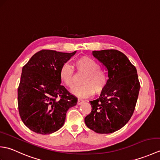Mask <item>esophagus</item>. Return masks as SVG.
<instances>
[{"label": "esophagus", "mask_w": 160, "mask_h": 160, "mask_svg": "<svg viewBox=\"0 0 160 160\" xmlns=\"http://www.w3.org/2000/svg\"><path fill=\"white\" fill-rule=\"evenodd\" d=\"M84 100H81V99H78V105H81L82 103H84Z\"/></svg>", "instance_id": "esophagus-1"}]
</instances>
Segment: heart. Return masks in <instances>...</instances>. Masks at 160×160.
I'll list each match as a JSON object with an SVG mask.
<instances>
[{"label": "heart", "mask_w": 160, "mask_h": 160, "mask_svg": "<svg viewBox=\"0 0 160 160\" xmlns=\"http://www.w3.org/2000/svg\"><path fill=\"white\" fill-rule=\"evenodd\" d=\"M73 66L78 72L85 73L82 80L83 85L74 88L72 92L80 98L91 96L94 93H100L108 83V76L104 71L100 69L96 60L87 56L78 58ZM60 80L64 85L69 88L74 87V71L69 64H64L59 71Z\"/></svg>", "instance_id": "obj_1"}]
</instances>
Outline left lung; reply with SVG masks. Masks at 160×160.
<instances>
[{"instance_id":"8db88e82","label":"left lung","mask_w":160,"mask_h":160,"mask_svg":"<svg viewBox=\"0 0 160 160\" xmlns=\"http://www.w3.org/2000/svg\"><path fill=\"white\" fill-rule=\"evenodd\" d=\"M92 54L106 67L108 79L99 98L90 101L92 108L84 122L98 133H111L123 127L133 113L140 88L137 70L120 51H93Z\"/></svg>"}]
</instances>
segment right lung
Here are the masks:
<instances>
[{
  "label": "right lung",
  "mask_w": 160,
  "mask_h": 160,
  "mask_svg": "<svg viewBox=\"0 0 160 160\" xmlns=\"http://www.w3.org/2000/svg\"><path fill=\"white\" fill-rule=\"evenodd\" d=\"M76 53L42 50L22 67L18 89L19 114L26 127L36 133L59 130L68 109L77 104V98L61 85L59 77L60 67Z\"/></svg>",
  "instance_id": "obj_1"
}]
</instances>
